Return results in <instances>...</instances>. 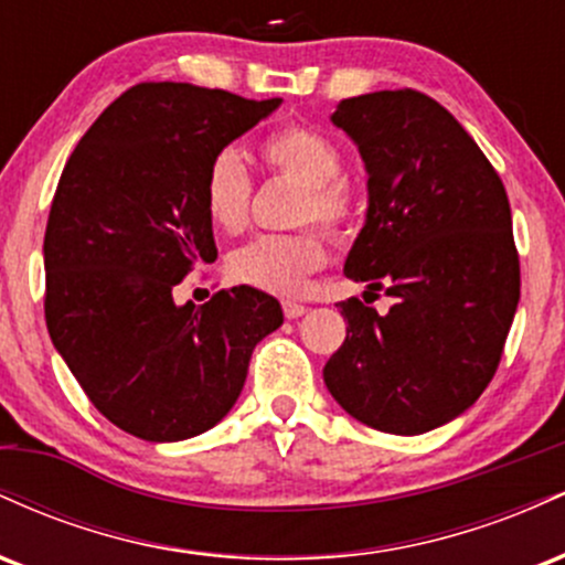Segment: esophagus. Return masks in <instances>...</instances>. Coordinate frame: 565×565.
I'll return each mask as SVG.
<instances>
[{
	"label": "esophagus",
	"instance_id": "34e87169",
	"mask_svg": "<svg viewBox=\"0 0 565 565\" xmlns=\"http://www.w3.org/2000/svg\"><path fill=\"white\" fill-rule=\"evenodd\" d=\"M281 308H284V316H287V319H300V316L308 313V308H305L302 302L284 300V302H281Z\"/></svg>",
	"mask_w": 565,
	"mask_h": 565
}]
</instances>
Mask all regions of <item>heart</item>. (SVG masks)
I'll return each mask as SVG.
<instances>
[{
  "label": "heart",
  "mask_w": 565,
  "mask_h": 565,
  "mask_svg": "<svg viewBox=\"0 0 565 565\" xmlns=\"http://www.w3.org/2000/svg\"><path fill=\"white\" fill-rule=\"evenodd\" d=\"M265 170L302 188L295 223H319L329 236L345 238L355 223L353 188L340 178L342 153L337 142L313 127L291 125L270 132L260 142ZM210 223L223 233L244 231L249 220L252 178L233 151H220L210 161L201 183ZM327 265V244L316 231L270 233L238 246L228 257V274L238 284L268 295L297 297L310 276Z\"/></svg>",
  "instance_id": "1"
}]
</instances>
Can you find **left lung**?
Masks as SVG:
<instances>
[{
  "mask_svg": "<svg viewBox=\"0 0 565 565\" xmlns=\"http://www.w3.org/2000/svg\"><path fill=\"white\" fill-rule=\"evenodd\" d=\"M332 121L369 174L345 276L393 305L340 302L348 337L323 382L359 423L419 436L476 404L502 359L521 297L510 201L476 140L417 89L348 97Z\"/></svg>",
  "mask_w": 565,
  "mask_h": 565,
  "instance_id": "obj_1",
  "label": "left lung"
}]
</instances>
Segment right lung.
Masks as SVG:
<instances>
[{"label":"right lung","mask_w":565,"mask_h":565,"mask_svg":"<svg viewBox=\"0 0 565 565\" xmlns=\"http://www.w3.org/2000/svg\"><path fill=\"white\" fill-rule=\"evenodd\" d=\"M278 106L142 82L97 116L63 167L44 233V319L93 406L129 436L172 444L215 427L252 350L284 323L276 297L246 284L199 308L172 297L199 263L217 260L206 167Z\"/></svg>","instance_id":"right-lung-1"}]
</instances>
